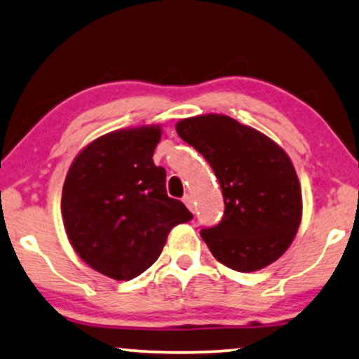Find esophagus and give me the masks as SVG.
I'll return each mask as SVG.
<instances>
[{
  "label": "esophagus",
  "mask_w": 359,
  "mask_h": 359,
  "mask_svg": "<svg viewBox=\"0 0 359 359\" xmlns=\"http://www.w3.org/2000/svg\"><path fill=\"white\" fill-rule=\"evenodd\" d=\"M184 200V203H185V207H187L190 212H194V198H192V195H185V197L182 198Z\"/></svg>",
  "instance_id": "esophagus-1"
}]
</instances>
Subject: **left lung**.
Here are the masks:
<instances>
[{
  "label": "left lung",
  "mask_w": 359,
  "mask_h": 359,
  "mask_svg": "<svg viewBox=\"0 0 359 359\" xmlns=\"http://www.w3.org/2000/svg\"><path fill=\"white\" fill-rule=\"evenodd\" d=\"M175 130L208 161L222 187V222L200 231L215 259L238 272L279 259L302 219L300 182L285 151L226 114L180 119Z\"/></svg>",
  "instance_id": "left-lung-1"
}]
</instances>
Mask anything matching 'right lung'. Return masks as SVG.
<instances>
[{"label":"right lung","instance_id":"1","mask_svg":"<svg viewBox=\"0 0 359 359\" xmlns=\"http://www.w3.org/2000/svg\"><path fill=\"white\" fill-rule=\"evenodd\" d=\"M159 124L124 128L76 154L62 189V218L76 255L100 274L130 280L161 256L170 229L194 218L165 192L152 161Z\"/></svg>","mask_w":359,"mask_h":359}]
</instances>
